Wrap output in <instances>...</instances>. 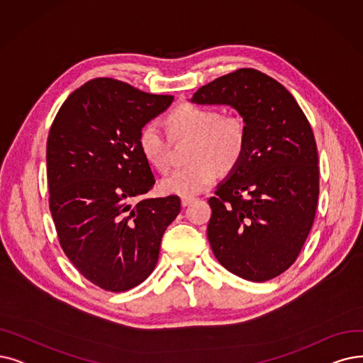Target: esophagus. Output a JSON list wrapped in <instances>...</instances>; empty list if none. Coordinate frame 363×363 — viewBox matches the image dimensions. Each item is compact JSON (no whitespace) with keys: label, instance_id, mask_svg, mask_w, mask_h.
Masks as SVG:
<instances>
[{"label":"esophagus","instance_id":"1","mask_svg":"<svg viewBox=\"0 0 363 363\" xmlns=\"http://www.w3.org/2000/svg\"><path fill=\"white\" fill-rule=\"evenodd\" d=\"M194 201H195V198H194V196H182V206H183V207L191 206Z\"/></svg>","mask_w":363,"mask_h":363}]
</instances>
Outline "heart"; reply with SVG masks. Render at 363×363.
Segmentation results:
<instances>
[{"mask_svg": "<svg viewBox=\"0 0 363 363\" xmlns=\"http://www.w3.org/2000/svg\"><path fill=\"white\" fill-rule=\"evenodd\" d=\"M174 135H189V162L168 172L161 182L162 191L192 196L202 192L219 176V169H234L245 150V125L237 116H222L219 110L184 103L169 114ZM138 147L146 161L157 169L169 165V141L157 121L144 123L138 133Z\"/></svg>", "mask_w": 363, "mask_h": 363, "instance_id": "b5f03b06", "label": "heart"}]
</instances>
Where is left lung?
<instances>
[{"label": "left lung", "instance_id": "8db88e82", "mask_svg": "<svg viewBox=\"0 0 363 363\" xmlns=\"http://www.w3.org/2000/svg\"><path fill=\"white\" fill-rule=\"evenodd\" d=\"M191 103L235 108L247 135L240 164L208 199L213 253L244 280L277 277L296 260L315 216L318 157L310 122L283 84L253 68L202 86Z\"/></svg>", "mask_w": 363, "mask_h": 363}]
</instances>
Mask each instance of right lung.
Here are the masks:
<instances>
[{"instance_id":"1","label":"right lung","mask_w":363,"mask_h":363,"mask_svg":"<svg viewBox=\"0 0 363 363\" xmlns=\"http://www.w3.org/2000/svg\"><path fill=\"white\" fill-rule=\"evenodd\" d=\"M172 99L94 79L65 99L49 131V206L57 238L72 265L104 291L125 292L149 277L164 232L180 213L177 195L131 202L155 184L138 147L140 129Z\"/></svg>"}]
</instances>
